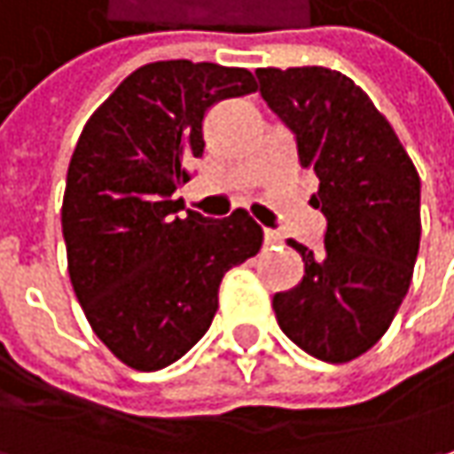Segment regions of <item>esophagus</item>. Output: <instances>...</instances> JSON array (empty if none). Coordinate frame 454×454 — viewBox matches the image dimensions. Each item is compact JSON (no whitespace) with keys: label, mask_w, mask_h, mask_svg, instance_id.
<instances>
[{"label":"esophagus","mask_w":454,"mask_h":454,"mask_svg":"<svg viewBox=\"0 0 454 454\" xmlns=\"http://www.w3.org/2000/svg\"><path fill=\"white\" fill-rule=\"evenodd\" d=\"M264 244H267V247H278V244H282L280 231H275V228H264Z\"/></svg>","instance_id":"obj_1"}]
</instances>
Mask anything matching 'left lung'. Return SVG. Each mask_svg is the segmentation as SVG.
Segmentation results:
<instances>
[{"label":"left lung","mask_w":454,"mask_h":454,"mask_svg":"<svg viewBox=\"0 0 454 454\" xmlns=\"http://www.w3.org/2000/svg\"><path fill=\"white\" fill-rule=\"evenodd\" d=\"M259 94L295 136L298 161L318 176L324 252L287 241L306 275L272 308L290 341L332 364L364 355L409 293L421 236V182L390 122L332 68H256Z\"/></svg>","instance_id":"obj_1"}]
</instances>
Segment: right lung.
Wrapping results in <instances>:
<instances>
[{
  "label": "right lung",
  "mask_w": 454,
  "mask_h": 454,
  "mask_svg": "<svg viewBox=\"0 0 454 454\" xmlns=\"http://www.w3.org/2000/svg\"><path fill=\"white\" fill-rule=\"evenodd\" d=\"M249 92L247 68L146 64L97 107L74 148L61 207L68 278L92 332L133 370L190 352L210 329L223 275L262 247L247 210L179 218L174 200L202 156L205 113Z\"/></svg>",
  "instance_id": "obj_1"
}]
</instances>
